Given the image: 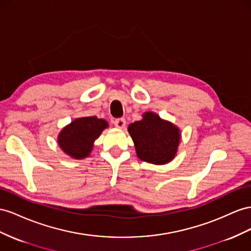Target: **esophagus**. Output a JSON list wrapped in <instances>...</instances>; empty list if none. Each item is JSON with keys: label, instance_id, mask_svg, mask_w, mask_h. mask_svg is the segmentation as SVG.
Wrapping results in <instances>:
<instances>
[{"label": "esophagus", "instance_id": "esophagus-1", "mask_svg": "<svg viewBox=\"0 0 251 251\" xmlns=\"http://www.w3.org/2000/svg\"><path fill=\"white\" fill-rule=\"evenodd\" d=\"M114 125L118 128H124L126 126V119L125 118H118L114 121Z\"/></svg>", "mask_w": 251, "mask_h": 251}]
</instances>
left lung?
Returning <instances> with one entry per match:
<instances>
[{
  "label": "left lung",
  "mask_w": 251,
  "mask_h": 251,
  "mask_svg": "<svg viewBox=\"0 0 251 251\" xmlns=\"http://www.w3.org/2000/svg\"><path fill=\"white\" fill-rule=\"evenodd\" d=\"M139 159L154 165L170 162L177 153L179 128L157 114L147 112L127 127Z\"/></svg>",
  "instance_id": "8db88e82"
}]
</instances>
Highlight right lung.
Returning <instances> with one entry per match:
<instances>
[{
    "mask_svg": "<svg viewBox=\"0 0 251 251\" xmlns=\"http://www.w3.org/2000/svg\"><path fill=\"white\" fill-rule=\"evenodd\" d=\"M109 126L104 119L96 116L77 118L62 128L58 136V144L62 151L75 159L90 156L94 141L104 128Z\"/></svg>",
    "mask_w": 251,
    "mask_h": 251,
    "instance_id": "add662e5",
    "label": "right lung"
}]
</instances>
